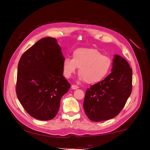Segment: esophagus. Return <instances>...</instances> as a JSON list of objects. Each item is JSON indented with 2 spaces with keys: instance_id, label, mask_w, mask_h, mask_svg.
Segmentation results:
<instances>
[{
  "instance_id": "1",
  "label": "esophagus",
  "mask_w": 150,
  "mask_h": 150,
  "mask_svg": "<svg viewBox=\"0 0 150 150\" xmlns=\"http://www.w3.org/2000/svg\"><path fill=\"white\" fill-rule=\"evenodd\" d=\"M71 88H72V89H77L79 88V87L76 85H72Z\"/></svg>"
}]
</instances>
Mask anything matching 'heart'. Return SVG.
I'll return each instance as SVG.
<instances>
[{
  "label": "heart",
  "mask_w": 150,
  "mask_h": 150,
  "mask_svg": "<svg viewBox=\"0 0 150 150\" xmlns=\"http://www.w3.org/2000/svg\"><path fill=\"white\" fill-rule=\"evenodd\" d=\"M111 67V59L93 48H79L72 53V59L64 58L62 63L63 74L69 78L79 68V79L88 84H96L102 81Z\"/></svg>",
  "instance_id": "b5f03b06"
}]
</instances>
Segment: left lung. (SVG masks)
<instances>
[{"label":"left lung","mask_w":150,"mask_h":150,"mask_svg":"<svg viewBox=\"0 0 150 150\" xmlns=\"http://www.w3.org/2000/svg\"><path fill=\"white\" fill-rule=\"evenodd\" d=\"M112 64L111 73L86 91L84 110L93 121H106L116 116L131 93L133 71L128 62L116 54Z\"/></svg>","instance_id":"left-lung-1"}]
</instances>
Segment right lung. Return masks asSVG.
I'll list each match as a JSON object with an SVG mask.
<instances>
[{"label":"right lung","instance_id":"1","mask_svg":"<svg viewBox=\"0 0 150 150\" xmlns=\"http://www.w3.org/2000/svg\"><path fill=\"white\" fill-rule=\"evenodd\" d=\"M64 59L60 46L52 38L40 39L20 59L17 96L27 112L35 119H53L61 98L71 88L62 75Z\"/></svg>","mask_w":150,"mask_h":150}]
</instances>
